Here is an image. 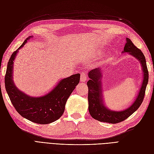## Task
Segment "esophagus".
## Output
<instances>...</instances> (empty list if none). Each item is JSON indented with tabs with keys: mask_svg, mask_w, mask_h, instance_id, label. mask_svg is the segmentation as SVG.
Returning <instances> with one entry per match:
<instances>
[{
	"mask_svg": "<svg viewBox=\"0 0 154 154\" xmlns=\"http://www.w3.org/2000/svg\"><path fill=\"white\" fill-rule=\"evenodd\" d=\"M87 74L85 72H82L81 74V79H80V81L82 82H85L87 80Z\"/></svg>",
	"mask_w": 154,
	"mask_h": 154,
	"instance_id": "1",
	"label": "esophagus"
}]
</instances>
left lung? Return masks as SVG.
<instances>
[{
	"mask_svg": "<svg viewBox=\"0 0 154 154\" xmlns=\"http://www.w3.org/2000/svg\"><path fill=\"white\" fill-rule=\"evenodd\" d=\"M123 53H128L140 61L144 73L141 87L136 100L127 109L122 111L110 110L103 103L100 81L101 69L97 67L91 70L88 74L90 80L87 83L88 88V111L92 117L99 122L112 124L123 122L138 109L144 100L148 82V71L145 57L142 51L136 47L128 38H127V43L125 45Z\"/></svg>",
	"mask_w": 154,
	"mask_h": 154,
	"instance_id": "1",
	"label": "left lung"
}]
</instances>
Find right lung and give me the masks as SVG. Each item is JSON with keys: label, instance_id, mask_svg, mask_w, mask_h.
Instances as JSON below:
<instances>
[{"label": "right lung", "instance_id": "obj_1", "mask_svg": "<svg viewBox=\"0 0 154 154\" xmlns=\"http://www.w3.org/2000/svg\"><path fill=\"white\" fill-rule=\"evenodd\" d=\"M30 38L29 36L25 40L9 60L4 80L5 87L11 103L22 117L38 124H49L62 116L68 97L80 82V74H75L63 79L49 93L42 97H30L18 90L13 82V61L18 50Z\"/></svg>", "mask_w": 154, "mask_h": 154}]
</instances>
